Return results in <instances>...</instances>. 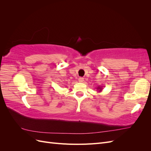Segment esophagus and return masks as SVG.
<instances>
[{
  "label": "esophagus",
  "mask_w": 151,
  "mask_h": 151,
  "mask_svg": "<svg viewBox=\"0 0 151 151\" xmlns=\"http://www.w3.org/2000/svg\"><path fill=\"white\" fill-rule=\"evenodd\" d=\"M84 78H83V77H79V81L80 82V83H83L84 82Z\"/></svg>",
  "instance_id": "esophagus-1"
}]
</instances>
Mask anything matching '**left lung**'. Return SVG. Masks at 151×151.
<instances>
[{"label": "left lung", "mask_w": 151, "mask_h": 151, "mask_svg": "<svg viewBox=\"0 0 151 151\" xmlns=\"http://www.w3.org/2000/svg\"><path fill=\"white\" fill-rule=\"evenodd\" d=\"M96 89L98 90V93H100V92H101L102 91V90H103V88H102V86H98L97 88H96Z\"/></svg>", "instance_id": "1"}]
</instances>
